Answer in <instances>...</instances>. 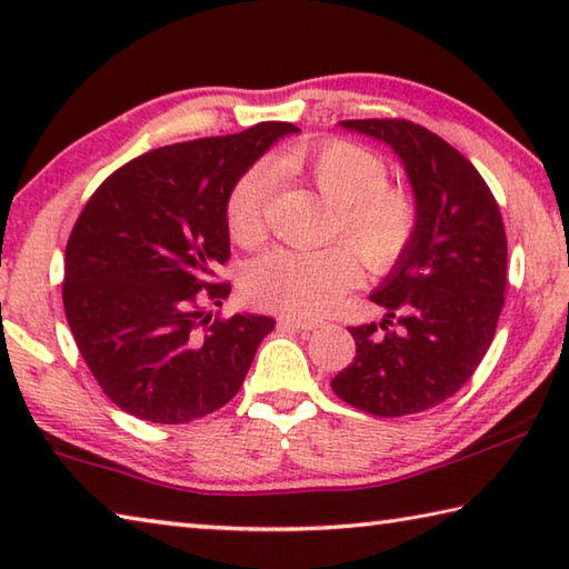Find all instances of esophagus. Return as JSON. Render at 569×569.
Wrapping results in <instances>:
<instances>
[{"mask_svg":"<svg viewBox=\"0 0 569 569\" xmlns=\"http://www.w3.org/2000/svg\"><path fill=\"white\" fill-rule=\"evenodd\" d=\"M278 326H281V329H293V331H316L321 329V321H306V319H296V316H281V319H278Z\"/></svg>","mask_w":569,"mask_h":569,"instance_id":"esophagus-1","label":"esophagus"}]
</instances>
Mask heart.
I'll return each instance as SVG.
<instances>
[{"instance_id": "obj_1", "label": "heart", "mask_w": 569, "mask_h": 569, "mask_svg": "<svg viewBox=\"0 0 569 569\" xmlns=\"http://www.w3.org/2000/svg\"><path fill=\"white\" fill-rule=\"evenodd\" d=\"M276 168L311 178L316 190L339 210L336 220L343 243L369 271H389L409 250L419 223L417 206L409 192L387 186V166L371 150L331 140L316 150L288 152L276 160ZM271 186V168L253 166L230 188L226 226L238 243L250 246L263 238ZM350 251L343 246L268 250L250 263L246 293L263 308L313 319L331 311L356 283L359 263Z\"/></svg>"}]
</instances>
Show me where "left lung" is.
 I'll return each mask as SVG.
<instances>
[{
    "label": "left lung",
    "mask_w": 569,
    "mask_h": 569,
    "mask_svg": "<svg viewBox=\"0 0 569 569\" xmlns=\"http://www.w3.org/2000/svg\"><path fill=\"white\" fill-rule=\"evenodd\" d=\"M341 128L397 152L419 223L407 253L371 293L387 319L349 329L356 356L331 389L373 417H407L455 397L495 339L507 288L502 213L477 168L421 124L343 120ZM391 318L397 330L388 329Z\"/></svg>",
    "instance_id": "8db88e82"
}]
</instances>
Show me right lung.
<instances>
[{
  "instance_id": "add662e5",
  "label": "right lung",
  "mask_w": 569,
  "mask_h": 569,
  "mask_svg": "<svg viewBox=\"0 0 569 569\" xmlns=\"http://www.w3.org/2000/svg\"><path fill=\"white\" fill-rule=\"evenodd\" d=\"M291 122L150 150L92 192L67 240L62 303L77 349L114 407L186 423L236 397L271 316L210 321L230 283L226 200Z\"/></svg>"
}]
</instances>
